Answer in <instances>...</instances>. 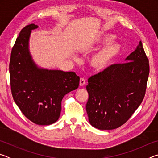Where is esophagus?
Listing matches in <instances>:
<instances>
[{
    "label": "esophagus",
    "mask_w": 158,
    "mask_h": 158,
    "mask_svg": "<svg viewBox=\"0 0 158 158\" xmlns=\"http://www.w3.org/2000/svg\"><path fill=\"white\" fill-rule=\"evenodd\" d=\"M85 84V81L84 78H81L79 81V85L80 86H84V85Z\"/></svg>",
    "instance_id": "obj_1"
}]
</instances>
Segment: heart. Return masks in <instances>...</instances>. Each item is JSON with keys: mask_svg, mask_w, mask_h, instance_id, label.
<instances>
[{"mask_svg": "<svg viewBox=\"0 0 158 158\" xmlns=\"http://www.w3.org/2000/svg\"><path fill=\"white\" fill-rule=\"evenodd\" d=\"M114 35L106 33L102 35L93 42L97 45L107 43L90 58V65L95 72L100 73L106 70L121 54V45L114 41Z\"/></svg>", "mask_w": 158, "mask_h": 158, "instance_id": "1", "label": "heart"}]
</instances>
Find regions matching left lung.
Instances as JSON below:
<instances>
[{"instance_id":"left-lung-1","label":"left lung","mask_w":158,"mask_h":158,"mask_svg":"<svg viewBox=\"0 0 158 158\" xmlns=\"http://www.w3.org/2000/svg\"><path fill=\"white\" fill-rule=\"evenodd\" d=\"M125 61L109 66L88 80L85 109L89 123L97 129L109 130L121 126L145 95L149 63L141 41Z\"/></svg>"}]
</instances>
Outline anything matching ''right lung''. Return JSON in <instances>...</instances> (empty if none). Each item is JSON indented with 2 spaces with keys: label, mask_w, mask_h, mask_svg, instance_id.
Listing matches in <instances>:
<instances>
[{
  "label": "right lung",
  "mask_w": 158,
  "mask_h": 158,
  "mask_svg": "<svg viewBox=\"0 0 158 158\" xmlns=\"http://www.w3.org/2000/svg\"><path fill=\"white\" fill-rule=\"evenodd\" d=\"M32 24L21 31L12 48L10 62L12 97L23 114L34 123L49 125L56 122L61 101L67 93L79 87V77L74 72L39 67L29 49Z\"/></svg>",
  "instance_id": "obj_1"
}]
</instances>
